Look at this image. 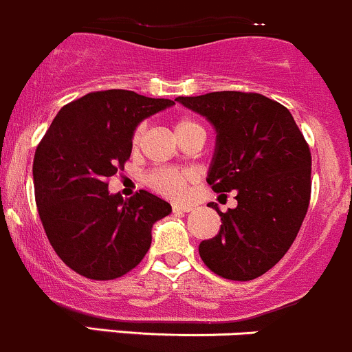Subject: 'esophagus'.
<instances>
[{"label": "esophagus", "instance_id": "obj_1", "mask_svg": "<svg viewBox=\"0 0 352 352\" xmlns=\"http://www.w3.org/2000/svg\"><path fill=\"white\" fill-rule=\"evenodd\" d=\"M191 205H181V204H175L173 205V212L175 214H183V212H190L191 210Z\"/></svg>", "mask_w": 352, "mask_h": 352}]
</instances>
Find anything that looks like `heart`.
<instances>
[{
	"instance_id": "obj_1",
	"label": "heart",
	"mask_w": 352,
	"mask_h": 352,
	"mask_svg": "<svg viewBox=\"0 0 352 352\" xmlns=\"http://www.w3.org/2000/svg\"><path fill=\"white\" fill-rule=\"evenodd\" d=\"M191 128L201 126L195 123L193 120L183 118V120L176 121L175 133L177 135L181 131L191 130ZM142 133H144V126L140 124V126L135 128L133 135H131V147H138ZM145 181H147L148 186H152L157 193L164 195V197L183 198L188 193V190H190V184L195 181V173L188 171V169H155V171L148 173Z\"/></svg>"
}]
</instances>
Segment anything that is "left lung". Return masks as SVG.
Instances as JSON below:
<instances>
[{
  "mask_svg": "<svg viewBox=\"0 0 352 352\" xmlns=\"http://www.w3.org/2000/svg\"><path fill=\"white\" fill-rule=\"evenodd\" d=\"M215 128L207 183L217 193L236 191L238 207L215 208L221 231L198 246L205 265L231 280H252L291 248L311 193V154L293 114L253 92L177 97Z\"/></svg>",
  "mask_w": 352,
  "mask_h": 352,
  "instance_id": "obj_1",
  "label": "left lung"
}]
</instances>
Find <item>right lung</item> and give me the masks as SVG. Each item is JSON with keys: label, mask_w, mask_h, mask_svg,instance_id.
I'll return each mask as SVG.
<instances>
[{"label": "right lung", "mask_w": 352, "mask_h": 352, "mask_svg": "<svg viewBox=\"0 0 352 352\" xmlns=\"http://www.w3.org/2000/svg\"><path fill=\"white\" fill-rule=\"evenodd\" d=\"M175 100L131 90L90 92L59 109L34 155L41 222L59 258L80 276L111 280L142 262L152 226L171 205L140 190L123 200L107 179L124 168L135 128Z\"/></svg>", "instance_id": "1"}]
</instances>
